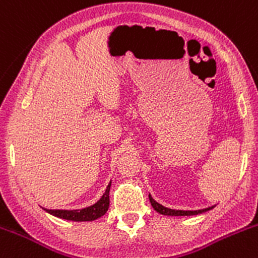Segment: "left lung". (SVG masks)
Returning <instances> with one entry per match:
<instances>
[{
  "instance_id": "1",
  "label": "left lung",
  "mask_w": 258,
  "mask_h": 258,
  "mask_svg": "<svg viewBox=\"0 0 258 258\" xmlns=\"http://www.w3.org/2000/svg\"><path fill=\"white\" fill-rule=\"evenodd\" d=\"M149 200H150L151 206H153L154 210H155L156 212H159V214H161V215H166V216H192V215L203 214V212H206V211H209V210L215 208V205H214V206H210V208L201 209V210H174V209H169V208H165V206H163L161 204L156 203V201L154 200L153 198H151L150 194H149Z\"/></svg>"
}]
</instances>
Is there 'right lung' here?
<instances>
[{
  "label": "right lung",
  "mask_w": 258,
  "mask_h": 258,
  "mask_svg": "<svg viewBox=\"0 0 258 258\" xmlns=\"http://www.w3.org/2000/svg\"><path fill=\"white\" fill-rule=\"evenodd\" d=\"M110 186L111 180L109 184H108L107 188H105L102 198L95 204L88 206V208L78 210H48L43 208V210L48 212V214L53 215V216L59 217V219L70 220V221H94V220L102 217L108 211V209H109Z\"/></svg>",
  "instance_id": "obj_1"
}]
</instances>
